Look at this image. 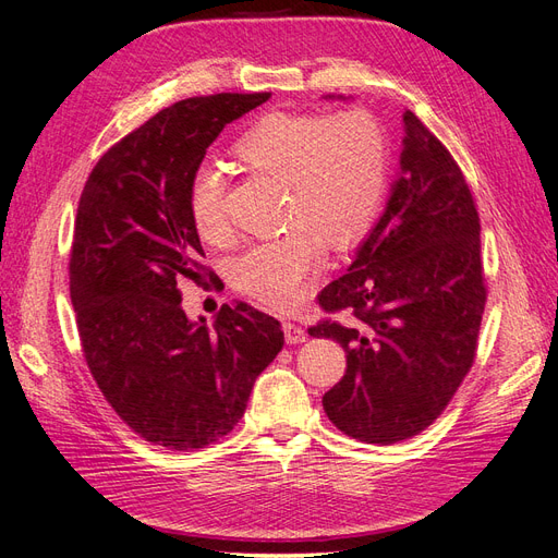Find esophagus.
<instances>
[{"label":"esophagus","mask_w":558,"mask_h":558,"mask_svg":"<svg viewBox=\"0 0 558 558\" xmlns=\"http://www.w3.org/2000/svg\"><path fill=\"white\" fill-rule=\"evenodd\" d=\"M283 337H286V342H289V344H300V342L307 340V332H305V328H300L298 324L283 320Z\"/></svg>","instance_id":"1"}]
</instances>
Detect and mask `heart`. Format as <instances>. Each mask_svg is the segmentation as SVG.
Returning a JSON list of instances; mask_svg holds the SVG:
<instances>
[{
  "label": "heart",
  "mask_w": 558,
  "mask_h": 558,
  "mask_svg": "<svg viewBox=\"0 0 558 558\" xmlns=\"http://www.w3.org/2000/svg\"><path fill=\"white\" fill-rule=\"evenodd\" d=\"M232 154L251 174L286 185V223L293 226L244 251L232 283L265 307L291 310L307 298L324 244L351 248L377 221L391 167L386 128L367 109L272 111L242 132ZM223 195V174L214 167H199L185 195L193 230L211 246L230 238Z\"/></svg>",
  "instance_id": "obj_1"
}]
</instances>
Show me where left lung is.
I'll use <instances>...</instances> for the list:
<instances>
[{"label":"left lung","mask_w":558,"mask_h":558,"mask_svg":"<svg viewBox=\"0 0 558 558\" xmlns=\"http://www.w3.org/2000/svg\"><path fill=\"white\" fill-rule=\"evenodd\" d=\"M400 172L386 209L347 275L318 293L312 337L347 351V373L324 396L344 435L393 445L445 412L477 353L486 305L480 214L447 146L402 113Z\"/></svg>","instance_id":"8db88e82"}]
</instances>
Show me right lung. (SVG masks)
<instances>
[{
	"label": "right lung",
	"instance_id": "1",
	"mask_svg": "<svg viewBox=\"0 0 558 558\" xmlns=\"http://www.w3.org/2000/svg\"><path fill=\"white\" fill-rule=\"evenodd\" d=\"M269 93L189 97L113 144L78 199L70 293L83 356L130 430L174 451L202 449L244 416L251 388L283 347L277 318L223 305L189 320L181 281L216 275L185 195L211 142Z\"/></svg>",
	"mask_w": 558,
	"mask_h": 558
}]
</instances>
